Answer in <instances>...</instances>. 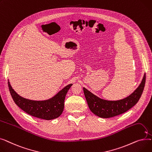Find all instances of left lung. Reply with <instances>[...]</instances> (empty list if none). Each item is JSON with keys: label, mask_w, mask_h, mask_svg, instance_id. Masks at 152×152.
<instances>
[{"label": "left lung", "mask_w": 152, "mask_h": 152, "mask_svg": "<svg viewBox=\"0 0 152 152\" xmlns=\"http://www.w3.org/2000/svg\"><path fill=\"white\" fill-rule=\"evenodd\" d=\"M145 79V74L142 83L136 90L127 97L117 101L101 99L83 87L84 94L89 109L95 115L103 118H111L125 113L138 102L144 89Z\"/></svg>", "instance_id": "8db88e82"}]
</instances>
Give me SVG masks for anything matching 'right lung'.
Wrapping results in <instances>:
<instances>
[{"instance_id":"right-lung-1","label":"right lung","mask_w":152,"mask_h":152,"mask_svg":"<svg viewBox=\"0 0 152 152\" xmlns=\"http://www.w3.org/2000/svg\"><path fill=\"white\" fill-rule=\"evenodd\" d=\"M73 85L66 86L52 99L44 101H34L24 99L16 93L8 82L12 97L21 110L31 116L45 120H50L60 116L63 111L66 95Z\"/></svg>"}]
</instances>
